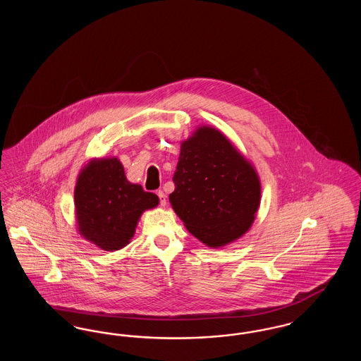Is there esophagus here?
Wrapping results in <instances>:
<instances>
[{
  "label": "esophagus",
  "mask_w": 361,
  "mask_h": 361,
  "mask_svg": "<svg viewBox=\"0 0 361 361\" xmlns=\"http://www.w3.org/2000/svg\"><path fill=\"white\" fill-rule=\"evenodd\" d=\"M157 196L159 199V204L161 206H166V195H165V192L164 190H158Z\"/></svg>",
  "instance_id": "esophagus-1"
}]
</instances>
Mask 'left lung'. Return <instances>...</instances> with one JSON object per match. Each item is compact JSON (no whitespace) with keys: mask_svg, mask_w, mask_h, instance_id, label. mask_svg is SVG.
<instances>
[{"mask_svg":"<svg viewBox=\"0 0 361 361\" xmlns=\"http://www.w3.org/2000/svg\"><path fill=\"white\" fill-rule=\"evenodd\" d=\"M173 209L208 246L237 240L255 221L259 181L255 169L215 128H199L181 145Z\"/></svg>","mask_w":361,"mask_h":361,"instance_id":"obj_1","label":"left lung"}]
</instances>
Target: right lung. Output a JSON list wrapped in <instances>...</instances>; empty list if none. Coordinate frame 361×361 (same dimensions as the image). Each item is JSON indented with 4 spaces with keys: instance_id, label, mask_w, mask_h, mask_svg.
I'll use <instances>...</instances> for the list:
<instances>
[{
    "instance_id": "obj_1",
    "label": "right lung",
    "mask_w": 361,
    "mask_h": 361,
    "mask_svg": "<svg viewBox=\"0 0 361 361\" xmlns=\"http://www.w3.org/2000/svg\"><path fill=\"white\" fill-rule=\"evenodd\" d=\"M75 209L81 234L104 250H119L133 238L140 214L158 196L127 181L119 159L90 162L78 177Z\"/></svg>"
}]
</instances>
